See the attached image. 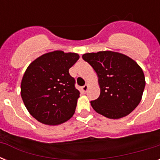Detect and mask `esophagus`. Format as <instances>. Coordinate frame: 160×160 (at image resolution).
Listing matches in <instances>:
<instances>
[{
  "label": "esophagus",
  "mask_w": 160,
  "mask_h": 160,
  "mask_svg": "<svg viewBox=\"0 0 160 160\" xmlns=\"http://www.w3.org/2000/svg\"><path fill=\"white\" fill-rule=\"evenodd\" d=\"M87 90H88V85H85L84 87H82V91L83 93L87 92Z\"/></svg>",
  "instance_id": "esophagus-1"
}]
</instances>
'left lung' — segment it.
Wrapping results in <instances>:
<instances>
[{
  "mask_svg": "<svg viewBox=\"0 0 160 160\" xmlns=\"http://www.w3.org/2000/svg\"><path fill=\"white\" fill-rule=\"evenodd\" d=\"M98 78L100 95L90 102L94 111L112 119L132 112L142 99L145 77L135 61L118 52L99 51L82 55Z\"/></svg>",
  "mask_w": 160,
  "mask_h": 160,
  "instance_id": "8db88e82",
  "label": "left lung"
}]
</instances>
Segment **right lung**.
<instances>
[{"label": "right lung", "mask_w": 160, "mask_h": 160, "mask_svg": "<svg viewBox=\"0 0 160 160\" xmlns=\"http://www.w3.org/2000/svg\"><path fill=\"white\" fill-rule=\"evenodd\" d=\"M78 59V53L56 50L42 55L27 67L21 95L29 114L38 122L59 125L73 115L80 93L69 70Z\"/></svg>", "instance_id": "obj_1"}]
</instances>
